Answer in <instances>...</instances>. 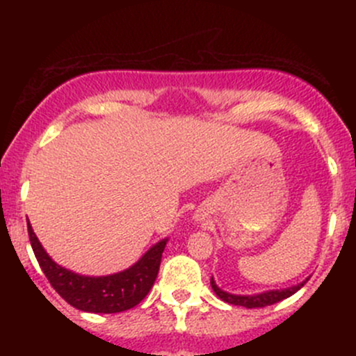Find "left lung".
<instances>
[{"label": "left lung", "mask_w": 356, "mask_h": 356, "mask_svg": "<svg viewBox=\"0 0 356 356\" xmlns=\"http://www.w3.org/2000/svg\"><path fill=\"white\" fill-rule=\"evenodd\" d=\"M308 279H310V277H307L305 281L298 282V284L289 286V288L270 289V291H264V293H257V294H232V293H227V291L218 288L217 282L213 281V277L210 279V284H211V289L215 291V294H217V296L220 298L222 301H225V303L238 305V307H245V308H264V307H268V305L279 303V301H282V300H286V298L293 296L296 291H300L305 284H307Z\"/></svg>", "instance_id": "obj_1"}]
</instances>
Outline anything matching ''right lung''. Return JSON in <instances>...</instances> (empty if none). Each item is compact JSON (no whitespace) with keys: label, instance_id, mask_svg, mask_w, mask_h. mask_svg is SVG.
I'll use <instances>...</instances> for the list:
<instances>
[{"label":"right lung","instance_id":"obj_1","mask_svg":"<svg viewBox=\"0 0 356 356\" xmlns=\"http://www.w3.org/2000/svg\"><path fill=\"white\" fill-rule=\"evenodd\" d=\"M29 239L38 264L48 277L53 289L74 308L91 314H118L141 303L153 288L160 268L161 253L168 238L153 245L129 268L110 275H82L56 264L39 243L27 220Z\"/></svg>","mask_w":356,"mask_h":356}]
</instances>
